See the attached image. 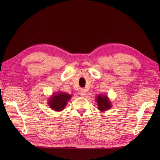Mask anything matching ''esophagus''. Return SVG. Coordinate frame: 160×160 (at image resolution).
<instances>
[{
  "mask_svg": "<svg viewBox=\"0 0 160 160\" xmlns=\"http://www.w3.org/2000/svg\"><path fill=\"white\" fill-rule=\"evenodd\" d=\"M86 93H87V91H86V89H81L80 90V96H84L86 95Z\"/></svg>",
  "mask_w": 160,
  "mask_h": 160,
  "instance_id": "obj_1",
  "label": "esophagus"
}]
</instances>
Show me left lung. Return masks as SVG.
Returning <instances> with one entry per match:
<instances>
[{"mask_svg": "<svg viewBox=\"0 0 160 160\" xmlns=\"http://www.w3.org/2000/svg\"><path fill=\"white\" fill-rule=\"evenodd\" d=\"M97 103L98 108L102 111H104L106 110L109 109L111 107V102L109 100H108V98L107 96H103L102 95H99L97 97Z\"/></svg>", "mask_w": 160, "mask_h": 160, "instance_id": "obj_1", "label": "left lung"}]
</instances>
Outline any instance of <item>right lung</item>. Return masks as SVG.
<instances>
[{"instance_id":"right-lung-1","label":"right lung","mask_w":160,"mask_h":160,"mask_svg":"<svg viewBox=\"0 0 160 160\" xmlns=\"http://www.w3.org/2000/svg\"><path fill=\"white\" fill-rule=\"evenodd\" d=\"M71 96L65 93H58L53 94V96L49 100V105L53 110L60 111L64 109L67 102L70 100Z\"/></svg>"}]
</instances>
